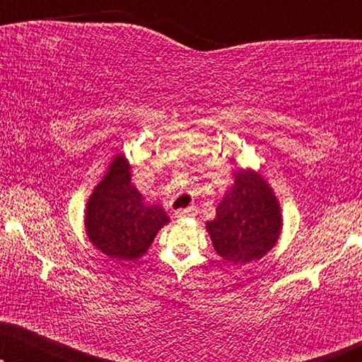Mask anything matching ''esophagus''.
Returning <instances> with one entry per match:
<instances>
[{
	"label": "esophagus",
	"mask_w": 362,
	"mask_h": 362,
	"mask_svg": "<svg viewBox=\"0 0 362 362\" xmlns=\"http://www.w3.org/2000/svg\"><path fill=\"white\" fill-rule=\"evenodd\" d=\"M196 207L194 206H189V207H186V209H180V211H176V217L177 219H182V217H194L196 216Z\"/></svg>",
	"instance_id": "34e87169"
}]
</instances>
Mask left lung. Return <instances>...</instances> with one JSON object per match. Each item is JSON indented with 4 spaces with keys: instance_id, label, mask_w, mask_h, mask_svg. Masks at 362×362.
I'll list each match as a JSON object with an SVG mask.
<instances>
[{
    "instance_id": "8db88e82",
    "label": "left lung",
    "mask_w": 362,
    "mask_h": 362,
    "mask_svg": "<svg viewBox=\"0 0 362 362\" xmlns=\"http://www.w3.org/2000/svg\"><path fill=\"white\" fill-rule=\"evenodd\" d=\"M281 209L274 189L259 171L237 170L234 182L206 222L212 245L226 264L260 260L280 239Z\"/></svg>"
}]
</instances>
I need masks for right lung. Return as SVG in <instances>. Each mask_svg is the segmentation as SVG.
Returning <instances> with one entry per match:
<instances>
[{
  "label": "right lung",
  "mask_w": 362,
  "mask_h": 362,
  "mask_svg": "<svg viewBox=\"0 0 362 362\" xmlns=\"http://www.w3.org/2000/svg\"><path fill=\"white\" fill-rule=\"evenodd\" d=\"M168 222L166 211L146 202L132 182L127 158L113 156L87 201L83 224L92 245L110 259L136 260L146 254L158 230Z\"/></svg>",
  "instance_id": "obj_1"
}]
</instances>
